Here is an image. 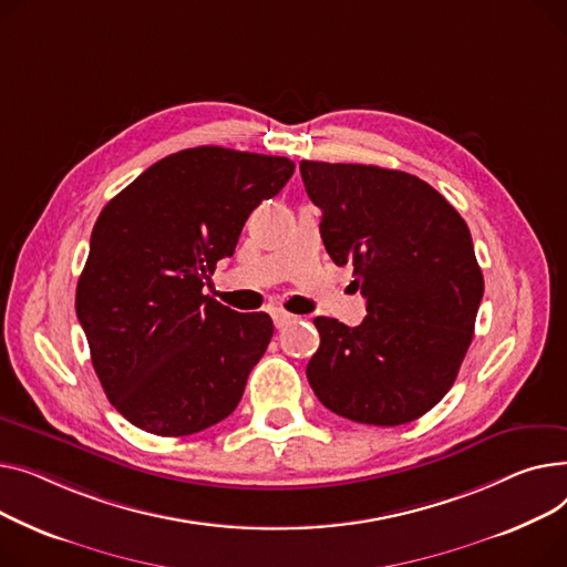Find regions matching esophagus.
I'll return each mask as SVG.
<instances>
[{
  "label": "esophagus",
  "instance_id": "obj_1",
  "mask_svg": "<svg viewBox=\"0 0 567 567\" xmlns=\"http://www.w3.org/2000/svg\"><path fill=\"white\" fill-rule=\"evenodd\" d=\"M272 320H275L277 329H284L286 324H290V322L295 320V316H290V313L281 311V309H275V311H272Z\"/></svg>",
  "mask_w": 567,
  "mask_h": 567
}]
</instances>
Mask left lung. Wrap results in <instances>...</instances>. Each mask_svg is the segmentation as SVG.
<instances>
[{"instance_id": "left-lung-1", "label": "left lung", "mask_w": 567, "mask_h": 567, "mask_svg": "<svg viewBox=\"0 0 567 567\" xmlns=\"http://www.w3.org/2000/svg\"><path fill=\"white\" fill-rule=\"evenodd\" d=\"M320 236L352 265L365 297L359 327L318 316L307 365L318 401L369 425H401L435 408L474 339L483 272L467 221L425 181L373 164L299 162Z\"/></svg>"}]
</instances>
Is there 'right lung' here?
<instances>
[{
    "mask_svg": "<svg viewBox=\"0 0 567 567\" xmlns=\"http://www.w3.org/2000/svg\"><path fill=\"white\" fill-rule=\"evenodd\" d=\"M295 162L198 146L166 155L100 213L75 309L110 403L151 435L183 437L238 408L272 339L268 313L204 295L251 210Z\"/></svg>",
    "mask_w": 567,
    "mask_h": 567,
    "instance_id": "add662e5",
    "label": "right lung"
}]
</instances>
